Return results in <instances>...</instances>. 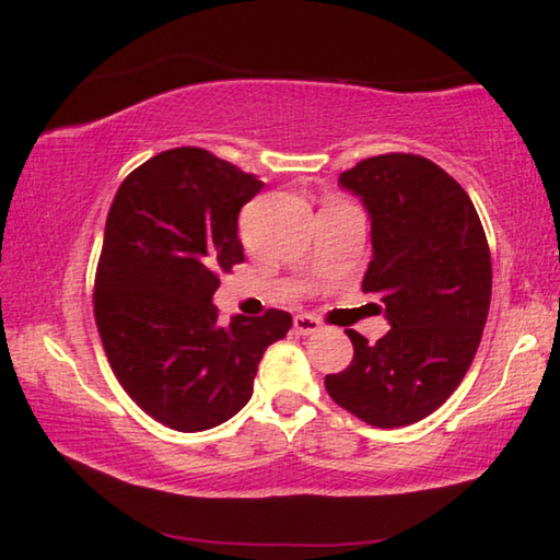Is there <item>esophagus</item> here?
I'll return each mask as SVG.
<instances>
[{"label":"esophagus","instance_id":"obj_1","mask_svg":"<svg viewBox=\"0 0 560 560\" xmlns=\"http://www.w3.org/2000/svg\"><path fill=\"white\" fill-rule=\"evenodd\" d=\"M293 330H296L299 335H313V332L320 330V320L313 318V315L301 313V315H296V318H293Z\"/></svg>","mask_w":560,"mask_h":560}]
</instances>
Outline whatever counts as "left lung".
<instances>
[{"label":"left lung","instance_id":"obj_1","mask_svg":"<svg viewBox=\"0 0 560 560\" xmlns=\"http://www.w3.org/2000/svg\"><path fill=\"white\" fill-rule=\"evenodd\" d=\"M372 220L362 291L392 330L374 345L348 330L350 368L325 377L335 404L377 429L425 419L470 370L492 296L482 222L460 183L416 154L360 161L338 178Z\"/></svg>","mask_w":560,"mask_h":560}]
</instances>
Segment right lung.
<instances>
[{"label":"right lung","instance_id":"add662e5","mask_svg":"<svg viewBox=\"0 0 560 560\" xmlns=\"http://www.w3.org/2000/svg\"><path fill=\"white\" fill-rule=\"evenodd\" d=\"M264 183L206 149L161 151L121 180L95 273V320L125 392L183 433L249 401L257 364L291 328L287 311L218 320L220 273L245 261L237 218Z\"/></svg>","mask_w":560,"mask_h":560}]
</instances>
